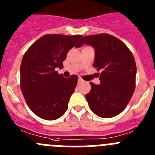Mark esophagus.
<instances>
[{
	"label": "esophagus",
	"instance_id": "34e87169",
	"mask_svg": "<svg viewBox=\"0 0 155 155\" xmlns=\"http://www.w3.org/2000/svg\"><path fill=\"white\" fill-rule=\"evenodd\" d=\"M83 82H84V80L82 78H79V79H78V84H80V83H83Z\"/></svg>",
	"mask_w": 155,
	"mask_h": 155
}]
</instances>
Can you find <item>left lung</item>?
<instances>
[{"instance_id": "obj_1", "label": "left lung", "mask_w": 155, "mask_h": 155, "mask_svg": "<svg viewBox=\"0 0 155 155\" xmlns=\"http://www.w3.org/2000/svg\"><path fill=\"white\" fill-rule=\"evenodd\" d=\"M85 44L94 48L93 65L102 71L100 85L90 83L91 90L86 95L89 107L98 117H114L124 110L135 90L134 55L124 43L108 34L85 36L76 47Z\"/></svg>"}]
</instances>
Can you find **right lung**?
<instances>
[{"instance_id": "obj_1", "label": "right lung", "mask_w": 155, "mask_h": 155, "mask_svg": "<svg viewBox=\"0 0 155 155\" xmlns=\"http://www.w3.org/2000/svg\"><path fill=\"white\" fill-rule=\"evenodd\" d=\"M81 38V35H46L33 43L24 55L21 90L29 108L40 118L54 120L67 110L78 76L65 78L55 69L63 67L68 51Z\"/></svg>"}]
</instances>
